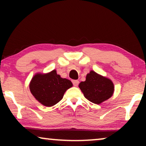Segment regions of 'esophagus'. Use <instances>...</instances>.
<instances>
[{"label": "esophagus", "instance_id": "esophagus-1", "mask_svg": "<svg viewBox=\"0 0 146 146\" xmlns=\"http://www.w3.org/2000/svg\"><path fill=\"white\" fill-rule=\"evenodd\" d=\"M72 83L74 86H78V85L79 84V81L77 80H72Z\"/></svg>", "mask_w": 146, "mask_h": 146}]
</instances>
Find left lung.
Listing matches in <instances>:
<instances>
[{"label":"left lung","instance_id":"8db88e82","mask_svg":"<svg viewBox=\"0 0 146 146\" xmlns=\"http://www.w3.org/2000/svg\"><path fill=\"white\" fill-rule=\"evenodd\" d=\"M79 88L86 98L96 104L109 99L114 91V86L111 80L92 70L86 75L84 82L80 83Z\"/></svg>","mask_w":146,"mask_h":146}]
</instances>
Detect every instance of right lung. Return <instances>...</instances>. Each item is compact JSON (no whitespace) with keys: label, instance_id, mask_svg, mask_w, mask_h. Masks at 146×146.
I'll return each instance as SVG.
<instances>
[{"label":"right lung","instance_id":"add662e5","mask_svg":"<svg viewBox=\"0 0 146 146\" xmlns=\"http://www.w3.org/2000/svg\"><path fill=\"white\" fill-rule=\"evenodd\" d=\"M72 86V82L61 78L55 70L47 74H36L29 85L33 96L47 107L52 106L59 102L65 92Z\"/></svg>","mask_w":146,"mask_h":146}]
</instances>
